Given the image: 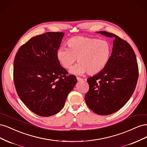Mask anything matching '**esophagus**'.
Returning <instances> with one entry per match:
<instances>
[{
	"mask_svg": "<svg viewBox=\"0 0 147 147\" xmlns=\"http://www.w3.org/2000/svg\"><path fill=\"white\" fill-rule=\"evenodd\" d=\"M77 81H78V82H81V81L83 80V79L82 78L78 77H77Z\"/></svg>",
	"mask_w": 147,
	"mask_h": 147,
	"instance_id": "1",
	"label": "esophagus"
}]
</instances>
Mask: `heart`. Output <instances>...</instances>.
I'll use <instances>...</instances> for the list:
<instances>
[{
	"mask_svg": "<svg viewBox=\"0 0 147 147\" xmlns=\"http://www.w3.org/2000/svg\"><path fill=\"white\" fill-rule=\"evenodd\" d=\"M68 48L60 47L56 52V58L64 69H69L77 61L78 64L70 72L82 75L88 72L96 75L107 66L112 55L111 44L106 40L94 38L77 36L67 41Z\"/></svg>",
	"mask_w": 147,
	"mask_h": 147,
	"instance_id": "1",
	"label": "heart"
}]
</instances>
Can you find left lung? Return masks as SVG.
I'll return each instance as SVG.
<instances>
[{"label": "left lung", "instance_id": "obj_1", "mask_svg": "<svg viewBox=\"0 0 147 147\" xmlns=\"http://www.w3.org/2000/svg\"><path fill=\"white\" fill-rule=\"evenodd\" d=\"M100 34L114 38L110 60L105 69L87 79L90 86L85 95L88 107L96 114H112L125 105L134 92L139 76L136 56L126 41L105 31Z\"/></svg>", "mask_w": 147, "mask_h": 147}]
</instances>
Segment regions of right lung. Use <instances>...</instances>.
Returning a JSON list of instances; mask_svg holds the SVG:
<instances>
[{
  "instance_id": "1",
  "label": "right lung",
  "mask_w": 147,
  "mask_h": 147,
  "mask_svg": "<svg viewBox=\"0 0 147 147\" xmlns=\"http://www.w3.org/2000/svg\"><path fill=\"white\" fill-rule=\"evenodd\" d=\"M64 34L47 32L31 38L17 51L13 78L16 92L27 107L41 117H50L64 107L77 80L56 58Z\"/></svg>"
}]
</instances>
